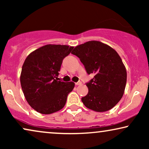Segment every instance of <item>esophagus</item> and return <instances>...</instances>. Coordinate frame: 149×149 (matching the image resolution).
<instances>
[{
    "mask_svg": "<svg viewBox=\"0 0 149 149\" xmlns=\"http://www.w3.org/2000/svg\"><path fill=\"white\" fill-rule=\"evenodd\" d=\"M81 82H80V81H79V82L75 83V85H81Z\"/></svg>",
    "mask_w": 149,
    "mask_h": 149,
    "instance_id": "34e87169",
    "label": "esophagus"
}]
</instances>
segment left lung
<instances>
[{"label": "left lung", "instance_id": "obj_1", "mask_svg": "<svg viewBox=\"0 0 149 149\" xmlns=\"http://www.w3.org/2000/svg\"><path fill=\"white\" fill-rule=\"evenodd\" d=\"M71 54L80 59L87 74H95L86 83L88 93L81 98L84 105L96 112L113 109L123 97L127 81V71L119 55L97 40L77 45Z\"/></svg>", "mask_w": 149, "mask_h": 149}]
</instances>
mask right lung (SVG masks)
I'll use <instances>...</instances> for the list:
<instances>
[{"label":"right lung","instance_id":"add662e5","mask_svg":"<svg viewBox=\"0 0 149 149\" xmlns=\"http://www.w3.org/2000/svg\"><path fill=\"white\" fill-rule=\"evenodd\" d=\"M74 48L65 45H46L34 50L24 61L20 83L25 98L38 113L49 115L66 104L74 83L58 81L62 60Z\"/></svg>","mask_w":149,"mask_h":149}]
</instances>
